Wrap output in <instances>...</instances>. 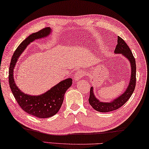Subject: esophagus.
Returning a JSON list of instances; mask_svg holds the SVG:
<instances>
[{
    "label": "esophagus",
    "instance_id": "34e87169",
    "mask_svg": "<svg viewBox=\"0 0 149 149\" xmlns=\"http://www.w3.org/2000/svg\"><path fill=\"white\" fill-rule=\"evenodd\" d=\"M84 75H85V73H84L83 72H81V71L77 72L75 73L74 76V79L75 81H77L80 79Z\"/></svg>",
    "mask_w": 149,
    "mask_h": 149
}]
</instances>
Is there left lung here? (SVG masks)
<instances>
[{"label":"left lung","mask_w":149,"mask_h":149,"mask_svg":"<svg viewBox=\"0 0 149 149\" xmlns=\"http://www.w3.org/2000/svg\"><path fill=\"white\" fill-rule=\"evenodd\" d=\"M114 53L115 55H122L124 56L130 62L131 68V74L130 77V81L128 86L126 90L124 91L123 94L116 97L115 99H112L111 100L107 102H102L99 99L96 98L95 94L94 93V87L92 86L90 90V97L88 99V102L94 109L97 111L106 113L112 111L120 108L121 106L125 104L130 98L132 94H133L135 87H136V61L132 53V51L130 49L129 47L127 45L126 42L118 36L117 45L116 46Z\"/></svg>","instance_id":"obj_1"}]
</instances>
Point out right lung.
Wrapping results in <instances>:
<instances>
[{
    "label": "right lung",
    "instance_id": "1",
    "mask_svg": "<svg viewBox=\"0 0 149 149\" xmlns=\"http://www.w3.org/2000/svg\"><path fill=\"white\" fill-rule=\"evenodd\" d=\"M51 32L52 29L47 27L29 36L16 49L10 66L9 84L13 96L23 111L40 118L51 117L58 113L63 104L66 91L72 85V79L67 78L61 81L40 95H30L18 88L15 84L13 72L19 58L28 45L34 40L48 37Z\"/></svg>",
    "mask_w": 149,
    "mask_h": 149
}]
</instances>
